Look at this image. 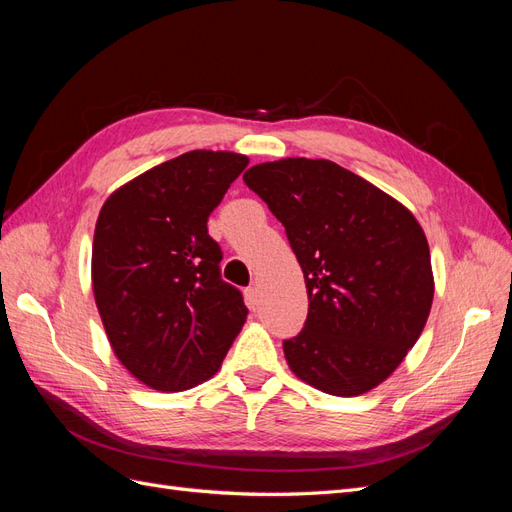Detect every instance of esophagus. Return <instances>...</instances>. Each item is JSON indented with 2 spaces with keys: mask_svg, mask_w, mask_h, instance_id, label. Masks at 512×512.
<instances>
[{
  "mask_svg": "<svg viewBox=\"0 0 512 512\" xmlns=\"http://www.w3.org/2000/svg\"><path fill=\"white\" fill-rule=\"evenodd\" d=\"M245 301H247V307H250V309L258 307V288L256 286L245 288Z\"/></svg>",
  "mask_w": 512,
  "mask_h": 512,
  "instance_id": "obj_1",
  "label": "esophagus"
}]
</instances>
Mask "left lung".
Listing matches in <instances>:
<instances>
[{
    "label": "left lung",
    "mask_w": 512,
    "mask_h": 512,
    "mask_svg": "<svg viewBox=\"0 0 512 512\" xmlns=\"http://www.w3.org/2000/svg\"><path fill=\"white\" fill-rule=\"evenodd\" d=\"M243 181L284 224L303 269L307 320L284 339L294 376L337 397L371 391L406 359L429 316L433 273L421 224L329 160L256 164Z\"/></svg>",
    "instance_id": "left-lung-1"
}]
</instances>
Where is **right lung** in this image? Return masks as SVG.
I'll return each instance as SVG.
<instances>
[{"instance_id":"1","label":"right lung","mask_w":512,"mask_h":512,"mask_svg":"<svg viewBox=\"0 0 512 512\" xmlns=\"http://www.w3.org/2000/svg\"><path fill=\"white\" fill-rule=\"evenodd\" d=\"M247 162L232 151H188L121 185L100 209L96 305L117 359L151 389L175 393L209 380L247 318L207 230Z\"/></svg>"}]
</instances>
